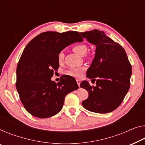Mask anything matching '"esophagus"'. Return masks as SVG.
Wrapping results in <instances>:
<instances>
[{
    "label": "esophagus",
    "mask_w": 145,
    "mask_h": 145,
    "mask_svg": "<svg viewBox=\"0 0 145 145\" xmlns=\"http://www.w3.org/2000/svg\"><path fill=\"white\" fill-rule=\"evenodd\" d=\"M76 81H77V85H78V86H80V83H81V80H79V79H76Z\"/></svg>",
    "instance_id": "esophagus-1"
}]
</instances>
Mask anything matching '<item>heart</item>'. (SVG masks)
<instances>
[{
  "instance_id": "1",
  "label": "heart",
  "mask_w": 145,
  "mask_h": 145,
  "mask_svg": "<svg viewBox=\"0 0 145 145\" xmlns=\"http://www.w3.org/2000/svg\"><path fill=\"white\" fill-rule=\"evenodd\" d=\"M73 51L76 53L78 55L81 56L85 55L86 52L88 51V47L87 45L85 44H78L75 45L73 47ZM90 55H86V58L87 59H90ZM64 54L63 51H60L58 55V61L59 63H62L64 60ZM85 70V67H77V68H71L68 69V70L66 71L65 73L67 75H70V76L75 77H79L81 76V75L83 74L84 71Z\"/></svg>"
}]
</instances>
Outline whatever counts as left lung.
Masks as SVG:
<instances>
[{
	"instance_id": "8db88e82",
	"label": "left lung",
	"mask_w": 145,
	"mask_h": 145,
	"mask_svg": "<svg viewBox=\"0 0 145 145\" xmlns=\"http://www.w3.org/2000/svg\"><path fill=\"white\" fill-rule=\"evenodd\" d=\"M80 34L96 46L93 61L86 72L88 78L96 81V86L81 82V88L89 94L82 105L94 113H110L119 106L128 92L131 65L124 49L103 31L94 29Z\"/></svg>"
}]
</instances>
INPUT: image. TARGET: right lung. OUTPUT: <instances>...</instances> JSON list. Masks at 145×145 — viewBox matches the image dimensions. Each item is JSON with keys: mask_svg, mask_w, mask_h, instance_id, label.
Returning <instances> with one entry per match:
<instances>
[{"mask_svg": "<svg viewBox=\"0 0 145 145\" xmlns=\"http://www.w3.org/2000/svg\"><path fill=\"white\" fill-rule=\"evenodd\" d=\"M77 31L45 32L27 45L17 66L16 86L25 109L38 118H49L62 109L68 94L79 88L75 79L66 76L51 81L58 70V55L68 45L82 42Z\"/></svg>", "mask_w": 145, "mask_h": 145, "instance_id": "add662e5", "label": "right lung"}]
</instances>
